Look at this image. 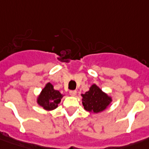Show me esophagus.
I'll use <instances>...</instances> for the list:
<instances>
[{
	"mask_svg": "<svg viewBox=\"0 0 149 149\" xmlns=\"http://www.w3.org/2000/svg\"><path fill=\"white\" fill-rule=\"evenodd\" d=\"M69 94L71 95H72V96H74V95H77V91L75 90H71L69 91Z\"/></svg>",
	"mask_w": 149,
	"mask_h": 149,
	"instance_id": "esophagus-1",
	"label": "esophagus"
}]
</instances>
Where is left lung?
I'll use <instances>...</instances> for the list:
<instances>
[{"mask_svg": "<svg viewBox=\"0 0 149 149\" xmlns=\"http://www.w3.org/2000/svg\"><path fill=\"white\" fill-rule=\"evenodd\" d=\"M81 96L85 110L94 113L105 110L111 101V98L95 85H92L90 90L82 94Z\"/></svg>", "mask_w": 149, "mask_h": 149, "instance_id": "obj_1", "label": "left lung"}]
</instances>
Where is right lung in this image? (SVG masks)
Masks as SVG:
<instances>
[{"label": "right lung", "instance_id": "right-lung-1", "mask_svg": "<svg viewBox=\"0 0 149 149\" xmlns=\"http://www.w3.org/2000/svg\"><path fill=\"white\" fill-rule=\"evenodd\" d=\"M62 97L63 95L58 91L54 90L53 85L48 83L39 96L38 103L45 110H54L57 108Z\"/></svg>", "mask_w": 149, "mask_h": 149}]
</instances>
